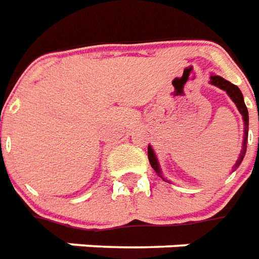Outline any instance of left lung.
I'll use <instances>...</instances> for the list:
<instances>
[{"label": "left lung", "mask_w": 259, "mask_h": 259, "mask_svg": "<svg viewBox=\"0 0 259 259\" xmlns=\"http://www.w3.org/2000/svg\"><path fill=\"white\" fill-rule=\"evenodd\" d=\"M210 83L214 86H218V88H221L223 91L226 92L227 95L230 96L233 102L236 103L237 106L238 111L241 113L244 118V144H243V150H241V155H240V159L236 163V167H237L240 163L243 162L244 156H245V152H247V138H248V110L245 107V103H244V99L243 95H241V92L238 89L237 86L230 83L229 80L223 79L222 76H218V75H213V76H210ZM258 144H259V138H258ZM148 157H149V163L152 167L155 168V171L159 176H160V168H159V164H157V160H156V156L153 153V150L152 148H148Z\"/></svg>", "instance_id": "left-lung-1"}]
</instances>
